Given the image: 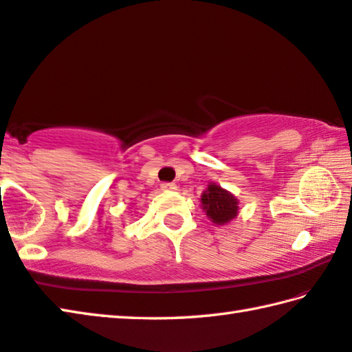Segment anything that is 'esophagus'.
Listing matches in <instances>:
<instances>
[{
  "mask_svg": "<svg viewBox=\"0 0 352 352\" xmlns=\"http://www.w3.org/2000/svg\"><path fill=\"white\" fill-rule=\"evenodd\" d=\"M162 189L163 190H175L177 189V184H174V183H163L162 184Z\"/></svg>",
  "mask_w": 352,
  "mask_h": 352,
  "instance_id": "34e87169",
  "label": "esophagus"
}]
</instances>
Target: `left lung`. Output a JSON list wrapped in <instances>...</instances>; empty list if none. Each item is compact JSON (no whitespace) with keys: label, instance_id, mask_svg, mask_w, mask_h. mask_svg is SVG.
Wrapping results in <instances>:
<instances>
[{"label":"left lung","instance_id":"8db88e82","mask_svg":"<svg viewBox=\"0 0 352 352\" xmlns=\"http://www.w3.org/2000/svg\"><path fill=\"white\" fill-rule=\"evenodd\" d=\"M201 209L214 225H228L239 215V198L220 184L210 182L200 197Z\"/></svg>","mask_w":352,"mask_h":352}]
</instances>
